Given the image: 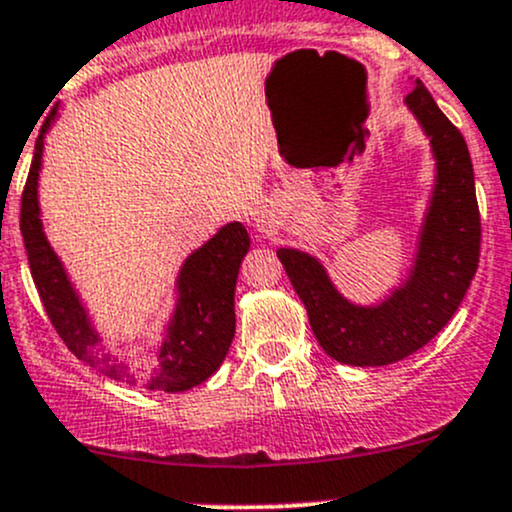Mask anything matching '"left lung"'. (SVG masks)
Here are the masks:
<instances>
[{
	"label": "left lung",
	"instance_id": "obj_1",
	"mask_svg": "<svg viewBox=\"0 0 512 512\" xmlns=\"http://www.w3.org/2000/svg\"><path fill=\"white\" fill-rule=\"evenodd\" d=\"M413 84L406 106L430 140L435 184L408 277L381 301L362 306L340 294L318 257L296 247L277 250L318 345L352 367H384L428 345L454 316L479 267L481 218L469 148L423 82Z\"/></svg>",
	"mask_w": 512,
	"mask_h": 512
}]
</instances>
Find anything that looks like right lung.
Masks as SVG:
<instances>
[{"instance_id": "1", "label": "right lung", "mask_w": 512, "mask_h": 512, "mask_svg": "<svg viewBox=\"0 0 512 512\" xmlns=\"http://www.w3.org/2000/svg\"><path fill=\"white\" fill-rule=\"evenodd\" d=\"M53 116L43 123L33 148L24 196H21V235L28 265L38 286L43 306L58 335L77 359L97 367L101 374L148 391L179 393L204 384L228 355L235 335V284L250 250V235L243 223H226L211 240L196 247L182 262L174 282V311L162 330L155 350V364L148 369L123 362L101 345L89 308L80 291L48 243L38 204V177L43 167V138L53 126Z\"/></svg>"}]
</instances>
